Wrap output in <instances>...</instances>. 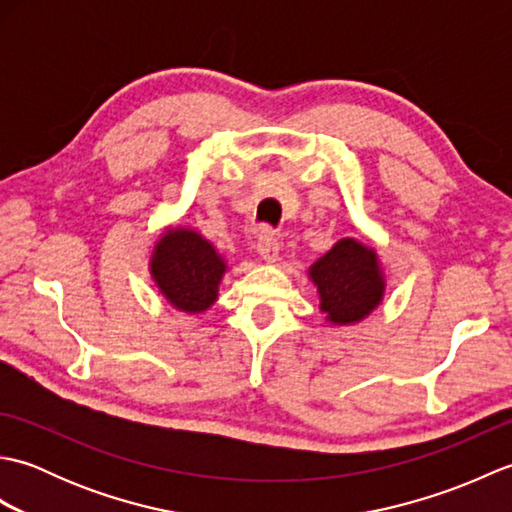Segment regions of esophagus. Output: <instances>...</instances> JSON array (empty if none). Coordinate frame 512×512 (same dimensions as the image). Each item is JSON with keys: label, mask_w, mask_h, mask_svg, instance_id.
<instances>
[{"label": "esophagus", "mask_w": 512, "mask_h": 512, "mask_svg": "<svg viewBox=\"0 0 512 512\" xmlns=\"http://www.w3.org/2000/svg\"><path fill=\"white\" fill-rule=\"evenodd\" d=\"M257 253L264 262H277L279 257V237L273 228L262 226L257 233Z\"/></svg>", "instance_id": "34e87169"}]
</instances>
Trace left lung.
Segmentation results:
<instances>
[{
	"label": "left lung",
	"instance_id": "left-lung-1",
	"mask_svg": "<svg viewBox=\"0 0 512 512\" xmlns=\"http://www.w3.org/2000/svg\"><path fill=\"white\" fill-rule=\"evenodd\" d=\"M310 279L319 290L321 310L336 325L365 319L383 301L385 279L380 275L376 250L352 237L336 242L314 262Z\"/></svg>",
	"mask_w": 512,
	"mask_h": 512
}]
</instances>
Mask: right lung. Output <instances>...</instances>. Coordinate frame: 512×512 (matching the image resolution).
<instances>
[{"label": "right lung", "instance_id": "1", "mask_svg": "<svg viewBox=\"0 0 512 512\" xmlns=\"http://www.w3.org/2000/svg\"><path fill=\"white\" fill-rule=\"evenodd\" d=\"M151 277L171 306L184 312H204L217 299L224 259L202 235L173 228L160 237L151 255Z\"/></svg>", "mask_w": 512, "mask_h": 512}]
</instances>
